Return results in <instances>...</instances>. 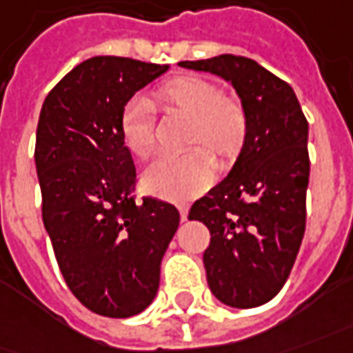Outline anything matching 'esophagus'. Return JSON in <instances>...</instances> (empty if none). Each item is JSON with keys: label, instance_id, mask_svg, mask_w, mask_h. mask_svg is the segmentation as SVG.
<instances>
[{"label": "esophagus", "instance_id": "esophagus-1", "mask_svg": "<svg viewBox=\"0 0 353 353\" xmlns=\"http://www.w3.org/2000/svg\"><path fill=\"white\" fill-rule=\"evenodd\" d=\"M187 212H189V208L185 205H181L179 207V216H181V220H187Z\"/></svg>", "mask_w": 353, "mask_h": 353}]
</instances>
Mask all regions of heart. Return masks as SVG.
Wrapping results in <instances>:
<instances>
[{"mask_svg":"<svg viewBox=\"0 0 353 353\" xmlns=\"http://www.w3.org/2000/svg\"><path fill=\"white\" fill-rule=\"evenodd\" d=\"M150 108L187 117L183 146H193L179 157L160 158L146 168L143 187L150 195L174 203L195 199L216 177V164L208 153L214 154L220 164H232L245 146L249 121L243 104L234 96L222 94L212 81L179 75L158 85L148 102L133 98L121 110V137L135 157L148 158L154 146Z\"/></svg>","mask_w":353,"mask_h":353,"instance_id":"1","label":"heart"}]
</instances>
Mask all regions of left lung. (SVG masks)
Masks as SVG:
<instances>
[{
    "instance_id": "obj_1",
    "label": "left lung",
    "mask_w": 353,
    "mask_h": 353,
    "mask_svg": "<svg viewBox=\"0 0 353 353\" xmlns=\"http://www.w3.org/2000/svg\"><path fill=\"white\" fill-rule=\"evenodd\" d=\"M179 65L230 81L247 112L241 154L226 179L193 203L189 220L210 232L203 255L210 292L230 307H259L286 284L305 234L307 119L292 86L249 57Z\"/></svg>"
}]
</instances>
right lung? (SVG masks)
I'll use <instances>...</instances> for the list:
<instances>
[{"label":"right lung","mask_w":353,"mask_h":353,"mask_svg":"<svg viewBox=\"0 0 353 353\" xmlns=\"http://www.w3.org/2000/svg\"><path fill=\"white\" fill-rule=\"evenodd\" d=\"M166 69L131 57H90L50 90L38 119L46 232L69 290L102 317H133L152 303L160 263L179 226L174 205L135 201L137 170L119 129L131 96Z\"/></svg>","instance_id":"add662e5"}]
</instances>
